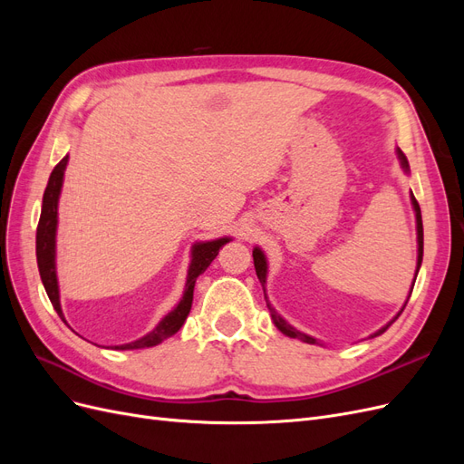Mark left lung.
Instances as JSON below:
<instances>
[{
    "instance_id": "left-lung-1",
    "label": "left lung",
    "mask_w": 464,
    "mask_h": 464,
    "mask_svg": "<svg viewBox=\"0 0 464 464\" xmlns=\"http://www.w3.org/2000/svg\"><path fill=\"white\" fill-rule=\"evenodd\" d=\"M397 154H399V160H401V166L404 168V172H409V160H406V157L402 154V150H401V149H397ZM411 201H412L414 213H416V232H418V263H416V275H418V269H420V265H422V256H424V227H422V213H420V205H418V201H416V198H414L412 193H411ZM254 265H256V273H257V278H259V283H261L263 292H265V283H266V259H265L263 251H261L259 247H256V249H254ZM414 280H416V276H414ZM412 288H414V285H412ZM412 288H411V294H412ZM409 298H411V296H409ZM406 302H409V300H406ZM266 305H269L271 317H273L275 325H276V329H278L280 333H285L286 336H290V339H300V341H304V343H307V344H317V339H314V336L305 334V333H300V331L294 329L292 325H288V323L275 312V307H271V304H269V302H266ZM404 307H406V304L402 305V310H404ZM402 310L395 315V319L402 314ZM395 319H392V321H395ZM392 321H389L385 327H382V329H379L377 333H373L372 336H377V334L385 333V331H387V327L391 325Z\"/></svg>"
}]
</instances>
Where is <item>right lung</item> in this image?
I'll use <instances>...</instances> for the list:
<instances>
[{"label":"right lung","instance_id":"1","mask_svg":"<svg viewBox=\"0 0 464 464\" xmlns=\"http://www.w3.org/2000/svg\"><path fill=\"white\" fill-rule=\"evenodd\" d=\"M65 166H67V157H63L50 174L48 186L44 191V199H42V213H40V220H38V228H36V261H38L40 278H42V285H44V288H46V294L53 305V310L58 312V315L62 319H63V312L60 305L58 276H55V228H58V199H60V191H62V184H63ZM228 242H230V237H218V240H213V242L195 244L191 249V263H189V271H188L186 290H184V296H181L179 304L170 314L164 315L162 321L150 333H147L145 336H141V339H137L133 343L120 344V346H116V350H137V348L157 346L164 339H168V336L176 334L189 315L195 280H198V276L201 273H205L207 266L213 263V259L218 256V249Z\"/></svg>","mask_w":464,"mask_h":464}]
</instances>
